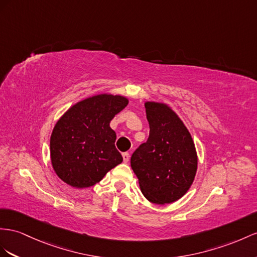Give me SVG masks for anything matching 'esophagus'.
<instances>
[{"label":"esophagus","instance_id":"34e87169","mask_svg":"<svg viewBox=\"0 0 257 257\" xmlns=\"http://www.w3.org/2000/svg\"><path fill=\"white\" fill-rule=\"evenodd\" d=\"M129 153H122V160H123V163H128V161H129Z\"/></svg>","mask_w":257,"mask_h":257}]
</instances>
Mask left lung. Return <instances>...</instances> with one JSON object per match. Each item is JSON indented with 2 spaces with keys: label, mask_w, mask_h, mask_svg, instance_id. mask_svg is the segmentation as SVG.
<instances>
[{
  "label": "left lung",
  "mask_w": 257,
  "mask_h": 257,
  "mask_svg": "<svg viewBox=\"0 0 257 257\" xmlns=\"http://www.w3.org/2000/svg\"><path fill=\"white\" fill-rule=\"evenodd\" d=\"M150 136L130 164L141 192L154 204L179 200L191 187L197 169L194 142L185 123L167 104L146 102Z\"/></svg>",
  "instance_id": "left-lung-1"
}]
</instances>
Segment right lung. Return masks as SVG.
Here are the masks:
<instances>
[{"instance_id":"1","label":"right lung","mask_w":257,"mask_h":257,"mask_svg":"<svg viewBox=\"0 0 257 257\" xmlns=\"http://www.w3.org/2000/svg\"><path fill=\"white\" fill-rule=\"evenodd\" d=\"M128 105L121 95L97 94L76 103L58 119L50 140L54 172L67 185L89 188L122 162L109 122Z\"/></svg>"}]
</instances>
